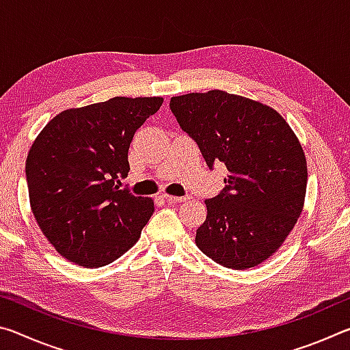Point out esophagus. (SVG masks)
I'll return each instance as SVG.
<instances>
[{
	"instance_id": "esophagus-1",
	"label": "esophagus",
	"mask_w": 350,
	"mask_h": 350,
	"mask_svg": "<svg viewBox=\"0 0 350 350\" xmlns=\"http://www.w3.org/2000/svg\"><path fill=\"white\" fill-rule=\"evenodd\" d=\"M162 198L167 200L168 204H180L187 200V198H183V196H171V194H162Z\"/></svg>"
}]
</instances>
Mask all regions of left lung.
Listing matches in <instances>:
<instances>
[{
  "label": "left lung",
  "instance_id": "1",
  "mask_svg": "<svg viewBox=\"0 0 350 350\" xmlns=\"http://www.w3.org/2000/svg\"><path fill=\"white\" fill-rule=\"evenodd\" d=\"M170 108L206 165L228 170L221 194L205 200L196 245L224 267H256L304 208L307 162L298 137L273 108L221 90L171 97Z\"/></svg>",
  "mask_w": 350,
  "mask_h": 350
}]
</instances>
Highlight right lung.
Returning a JSON list of instances; mask_svg holds the SVG:
<instances>
[{
    "label": "right lung",
    "mask_w": 350,
    "mask_h": 350,
    "mask_svg": "<svg viewBox=\"0 0 350 350\" xmlns=\"http://www.w3.org/2000/svg\"><path fill=\"white\" fill-rule=\"evenodd\" d=\"M162 97H114L62 111L33 140L26 159L31 208L41 232L70 262L103 267L139 241L154 213L151 198L118 183L128 150Z\"/></svg>",
    "instance_id": "right-lung-1"
}]
</instances>
